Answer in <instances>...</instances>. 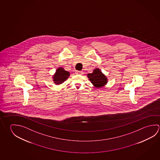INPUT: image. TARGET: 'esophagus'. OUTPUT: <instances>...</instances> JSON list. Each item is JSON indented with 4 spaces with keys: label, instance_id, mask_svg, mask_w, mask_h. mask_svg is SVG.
Listing matches in <instances>:
<instances>
[{
    "label": "esophagus",
    "instance_id": "esophagus-1",
    "mask_svg": "<svg viewBox=\"0 0 160 160\" xmlns=\"http://www.w3.org/2000/svg\"><path fill=\"white\" fill-rule=\"evenodd\" d=\"M76 73L79 74V75H82L83 72H82V71H76Z\"/></svg>",
    "mask_w": 160,
    "mask_h": 160
}]
</instances>
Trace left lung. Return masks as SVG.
Returning a JSON list of instances; mask_svg holds the SVG:
<instances>
[{
    "instance_id": "left-lung-1",
    "label": "left lung",
    "mask_w": 160,
    "mask_h": 160,
    "mask_svg": "<svg viewBox=\"0 0 160 160\" xmlns=\"http://www.w3.org/2000/svg\"><path fill=\"white\" fill-rule=\"evenodd\" d=\"M88 77L91 82L97 88H101L107 82L106 77L98 68L95 69L92 73L88 74Z\"/></svg>"
}]
</instances>
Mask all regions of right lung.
Returning a JSON list of instances; mask_svg holds the SVG:
<instances>
[{"label": "right lung", "instance_id": "add662e5", "mask_svg": "<svg viewBox=\"0 0 160 160\" xmlns=\"http://www.w3.org/2000/svg\"><path fill=\"white\" fill-rule=\"evenodd\" d=\"M69 75L70 73L68 71L64 70L63 68H59L57 70L56 74L53 77L54 82L58 85L62 84L68 79Z\"/></svg>", "mask_w": 160, "mask_h": 160}]
</instances>
